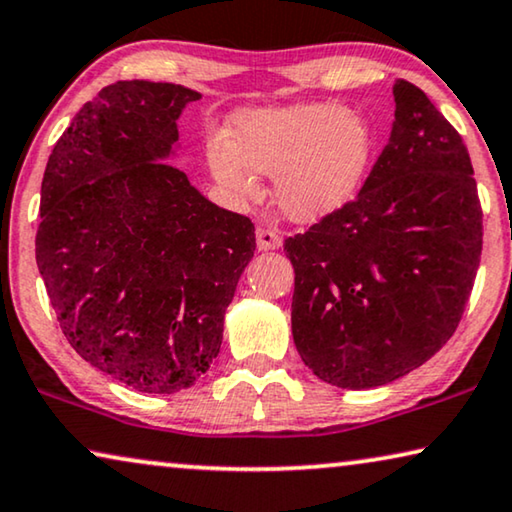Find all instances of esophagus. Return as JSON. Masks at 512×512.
Wrapping results in <instances>:
<instances>
[{
    "mask_svg": "<svg viewBox=\"0 0 512 512\" xmlns=\"http://www.w3.org/2000/svg\"><path fill=\"white\" fill-rule=\"evenodd\" d=\"M256 244L261 251H274L281 247V235L274 231V228L258 226L256 228Z\"/></svg>",
    "mask_w": 512,
    "mask_h": 512,
    "instance_id": "obj_1",
    "label": "esophagus"
}]
</instances>
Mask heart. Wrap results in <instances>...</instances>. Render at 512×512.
<instances>
[{
  "mask_svg": "<svg viewBox=\"0 0 512 512\" xmlns=\"http://www.w3.org/2000/svg\"><path fill=\"white\" fill-rule=\"evenodd\" d=\"M372 154V124L335 103L242 108L228 120L226 136L205 140L207 168L233 203L256 201L258 175H272L274 203L302 224L351 203Z\"/></svg>",
  "mask_w": 512,
  "mask_h": 512,
  "instance_id": "b5f03b06",
  "label": "heart"
}]
</instances>
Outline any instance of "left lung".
<instances>
[{
  "instance_id": "8db88e82",
  "label": "left lung",
  "mask_w": 512,
  "mask_h": 512,
  "mask_svg": "<svg viewBox=\"0 0 512 512\" xmlns=\"http://www.w3.org/2000/svg\"><path fill=\"white\" fill-rule=\"evenodd\" d=\"M395 122L355 201L284 242L295 270L293 342L318 379L379 388L453 337L483 249L462 136L397 80Z\"/></svg>"
}]
</instances>
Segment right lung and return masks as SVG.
<instances>
[{
  "instance_id": "obj_1",
  "label": "right lung",
  "mask_w": 512,
  "mask_h": 512,
  "mask_svg": "<svg viewBox=\"0 0 512 512\" xmlns=\"http://www.w3.org/2000/svg\"><path fill=\"white\" fill-rule=\"evenodd\" d=\"M198 99L150 80L103 87L41 182L36 265L59 328L80 358L140 392H180L210 369L256 249L249 217L166 164Z\"/></svg>"
}]
</instances>
